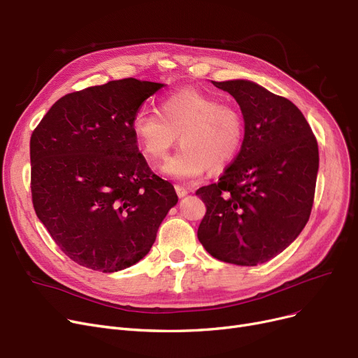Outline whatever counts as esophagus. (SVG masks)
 Returning <instances> with one entry per match:
<instances>
[{
  "instance_id": "obj_1",
  "label": "esophagus",
  "mask_w": 358,
  "mask_h": 358,
  "mask_svg": "<svg viewBox=\"0 0 358 358\" xmlns=\"http://www.w3.org/2000/svg\"><path fill=\"white\" fill-rule=\"evenodd\" d=\"M174 189H176V193H177V196H178V197H184V196H187V193H189V192H187L185 187L178 185V184H176V185H174Z\"/></svg>"
}]
</instances>
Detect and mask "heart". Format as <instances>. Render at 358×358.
<instances>
[{
	"mask_svg": "<svg viewBox=\"0 0 358 358\" xmlns=\"http://www.w3.org/2000/svg\"><path fill=\"white\" fill-rule=\"evenodd\" d=\"M130 126L142 154L152 162L166 158L180 135L182 148L165 162L162 171L185 181L201 177L209 168H227L245 141L241 110L196 88L168 94L159 103V113L138 110Z\"/></svg>",
	"mask_w": 358,
	"mask_h": 358,
	"instance_id": "heart-1",
	"label": "heart"
}]
</instances>
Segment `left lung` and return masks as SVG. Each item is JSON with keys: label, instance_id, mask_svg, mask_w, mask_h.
Listing matches in <instances>:
<instances>
[{"label": "left lung", "instance_id": "8db88e82", "mask_svg": "<svg viewBox=\"0 0 358 358\" xmlns=\"http://www.w3.org/2000/svg\"><path fill=\"white\" fill-rule=\"evenodd\" d=\"M213 85L239 104L245 141L219 181L196 192L206 204L197 238L223 262L262 264L286 250L309 220L317 142L290 100L245 80Z\"/></svg>", "mask_w": 358, "mask_h": 358}]
</instances>
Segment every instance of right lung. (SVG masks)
<instances>
[{
	"mask_svg": "<svg viewBox=\"0 0 358 358\" xmlns=\"http://www.w3.org/2000/svg\"><path fill=\"white\" fill-rule=\"evenodd\" d=\"M162 84L124 78L66 94L30 138L33 208L77 264L113 273L141 261L178 197L154 174L131 117Z\"/></svg>",
	"mask_w": 358,
	"mask_h": 358,
	"instance_id": "obj_1",
	"label": "right lung"
}]
</instances>
